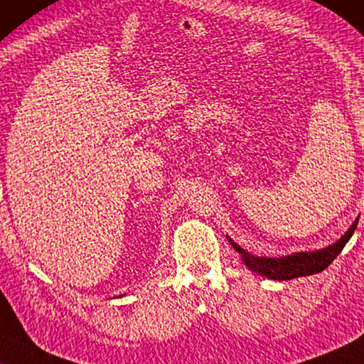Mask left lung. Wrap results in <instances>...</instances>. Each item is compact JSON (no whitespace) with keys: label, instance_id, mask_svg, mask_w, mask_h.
I'll list each match as a JSON object with an SVG mask.
<instances>
[{"label":"left lung","instance_id":"8db88e82","mask_svg":"<svg viewBox=\"0 0 364 364\" xmlns=\"http://www.w3.org/2000/svg\"><path fill=\"white\" fill-rule=\"evenodd\" d=\"M358 219L336 242L328 245V247L310 250V252H294L289 255H282V257H259V255L249 254L239 244H235L229 235L228 239L232 247L240 254V259H242V262L249 270L272 280H290L304 277V275L318 274L328 267L336 259V255L341 252V249L345 247L348 240L351 239V235L358 226Z\"/></svg>","mask_w":364,"mask_h":364}]
</instances>
